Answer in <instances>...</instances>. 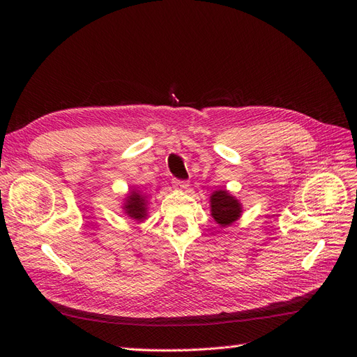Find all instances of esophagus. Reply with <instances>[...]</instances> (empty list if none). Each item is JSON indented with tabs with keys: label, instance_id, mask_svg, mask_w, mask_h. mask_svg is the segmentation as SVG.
Masks as SVG:
<instances>
[{
	"label": "esophagus",
	"instance_id": "1",
	"mask_svg": "<svg viewBox=\"0 0 357 357\" xmlns=\"http://www.w3.org/2000/svg\"><path fill=\"white\" fill-rule=\"evenodd\" d=\"M172 183H174V188L177 189V190H186V189H189V183L186 181V180H172Z\"/></svg>",
	"mask_w": 357,
	"mask_h": 357
}]
</instances>
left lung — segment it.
<instances>
[{"instance_id": "1", "label": "left lung", "mask_w": 357, "mask_h": 357, "mask_svg": "<svg viewBox=\"0 0 357 357\" xmlns=\"http://www.w3.org/2000/svg\"><path fill=\"white\" fill-rule=\"evenodd\" d=\"M210 207L213 219L220 226H223V228L232 225L235 220H238L243 213L241 202L232 197L226 189L215 190L211 193Z\"/></svg>"}]
</instances>
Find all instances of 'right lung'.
<instances>
[{"label":"right lung","mask_w":357,"mask_h":357,"mask_svg":"<svg viewBox=\"0 0 357 357\" xmlns=\"http://www.w3.org/2000/svg\"><path fill=\"white\" fill-rule=\"evenodd\" d=\"M123 211L132 220L143 222L147 218V197L139 190L132 189L128 193L123 204Z\"/></svg>","instance_id":"right-lung-1"}]
</instances>
